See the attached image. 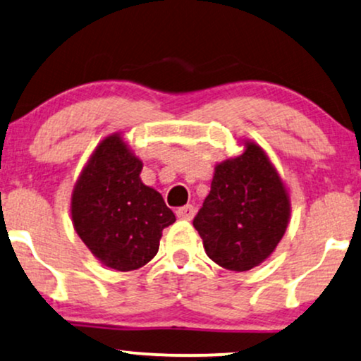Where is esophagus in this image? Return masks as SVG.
Instances as JSON below:
<instances>
[{
    "label": "esophagus",
    "instance_id": "1",
    "mask_svg": "<svg viewBox=\"0 0 361 361\" xmlns=\"http://www.w3.org/2000/svg\"><path fill=\"white\" fill-rule=\"evenodd\" d=\"M193 214H195V208L191 207V204H185V207L176 209V216L180 218V220H191Z\"/></svg>",
    "mask_w": 361,
    "mask_h": 361
}]
</instances>
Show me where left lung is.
<instances>
[{"instance_id":"obj_1","label":"left lung","mask_w":361,"mask_h":361,"mask_svg":"<svg viewBox=\"0 0 361 361\" xmlns=\"http://www.w3.org/2000/svg\"><path fill=\"white\" fill-rule=\"evenodd\" d=\"M243 145V153L214 166L212 190L193 220L208 257L231 271L252 270L270 257L291 213L268 154L253 141Z\"/></svg>"}]
</instances>
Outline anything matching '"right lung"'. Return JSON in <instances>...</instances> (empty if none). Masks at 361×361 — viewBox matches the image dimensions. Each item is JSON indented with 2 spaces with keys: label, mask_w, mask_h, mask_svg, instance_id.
<instances>
[{
  "label": "right lung",
  "mask_w": 361,
  "mask_h": 361,
  "mask_svg": "<svg viewBox=\"0 0 361 361\" xmlns=\"http://www.w3.org/2000/svg\"><path fill=\"white\" fill-rule=\"evenodd\" d=\"M140 158L120 133L98 145L71 193L76 233L104 267L131 271L158 253L161 231L175 223L163 196L141 181Z\"/></svg>",
  "instance_id": "obj_1"
}]
</instances>
